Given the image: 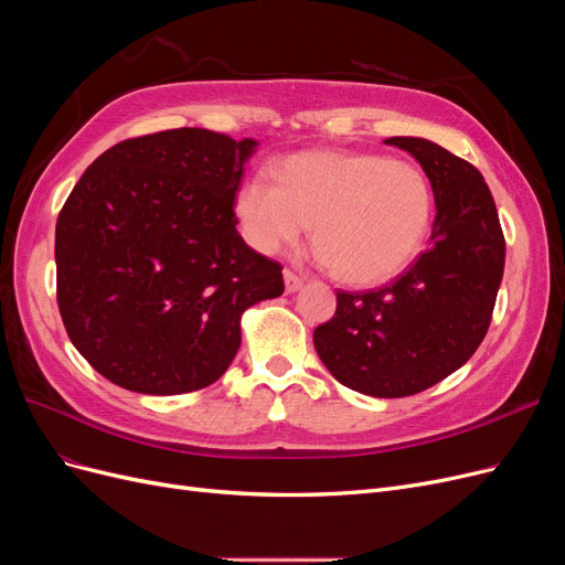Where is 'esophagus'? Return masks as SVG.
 Segmentation results:
<instances>
[{
  "label": "esophagus",
  "instance_id": "obj_1",
  "mask_svg": "<svg viewBox=\"0 0 565 565\" xmlns=\"http://www.w3.org/2000/svg\"><path fill=\"white\" fill-rule=\"evenodd\" d=\"M282 278H285V289H287V292H297V289L303 285V280L297 276V273L289 270V268L282 270Z\"/></svg>",
  "mask_w": 565,
  "mask_h": 565
}]
</instances>
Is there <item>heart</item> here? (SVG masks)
Instances as JSON below:
<instances>
[{"instance_id":"1","label":"heart","mask_w":565,"mask_h":565,"mask_svg":"<svg viewBox=\"0 0 565 565\" xmlns=\"http://www.w3.org/2000/svg\"><path fill=\"white\" fill-rule=\"evenodd\" d=\"M245 241L266 256L297 243L313 221L316 259L337 278L374 285L413 264L434 214L424 169L380 152H299L249 177L235 193Z\"/></svg>"}]
</instances>
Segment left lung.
Wrapping results in <instances>:
<instances>
[{
  "label": "left lung",
  "mask_w": 565,
  "mask_h": 565,
  "mask_svg": "<svg viewBox=\"0 0 565 565\" xmlns=\"http://www.w3.org/2000/svg\"><path fill=\"white\" fill-rule=\"evenodd\" d=\"M434 188L429 249L380 289L337 292L313 332L332 377L365 396L403 398L465 365L490 328L504 273V235L483 174L426 139L393 136Z\"/></svg>",
  "instance_id": "8db88e82"
}]
</instances>
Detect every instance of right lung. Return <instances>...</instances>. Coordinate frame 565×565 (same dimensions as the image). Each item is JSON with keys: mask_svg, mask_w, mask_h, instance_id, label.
Listing matches in <instances>:
<instances>
[{"mask_svg": "<svg viewBox=\"0 0 565 565\" xmlns=\"http://www.w3.org/2000/svg\"><path fill=\"white\" fill-rule=\"evenodd\" d=\"M254 139L181 127L98 156L56 221V299L75 349L113 384L174 396L214 384L241 318L282 266L237 233Z\"/></svg>", "mask_w": 565, "mask_h": 565, "instance_id": "1", "label": "right lung"}]
</instances>
